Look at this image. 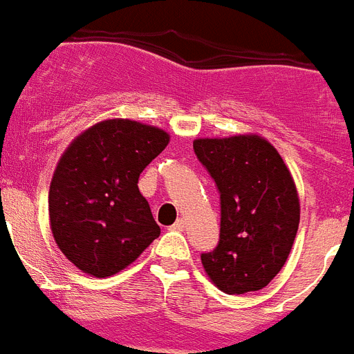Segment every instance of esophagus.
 I'll use <instances>...</instances> for the list:
<instances>
[{
  "instance_id": "1",
  "label": "esophagus",
  "mask_w": 354,
  "mask_h": 354,
  "mask_svg": "<svg viewBox=\"0 0 354 354\" xmlns=\"http://www.w3.org/2000/svg\"><path fill=\"white\" fill-rule=\"evenodd\" d=\"M184 226H186V221H184V219H177V221H175V225L171 226V230H177V232H183Z\"/></svg>"
}]
</instances>
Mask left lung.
<instances>
[{"mask_svg":"<svg viewBox=\"0 0 354 354\" xmlns=\"http://www.w3.org/2000/svg\"><path fill=\"white\" fill-rule=\"evenodd\" d=\"M193 149L221 198L219 242L202 254L203 268L228 295L261 290L284 267L297 236L300 202L293 177L259 135L196 138Z\"/></svg>","mask_w":354,"mask_h":354,"instance_id":"left-lung-1","label":"left lung"}]
</instances>
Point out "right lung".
<instances>
[{"label": "right lung", "mask_w": 354, "mask_h": 354, "mask_svg": "<svg viewBox=\"0 0 354 354\" xmlns=\"http://www.w3.org/2000/svg\"><path fill=\"white\" fill-rule=\"evenodd\" d=\"M168 142L156 126L106 119L68 145L52 175L48 217L57 248L77 268L109 277L160 236L138 177Z\"/></svg>", "instance_id": "obj_1"}]
</instances>
